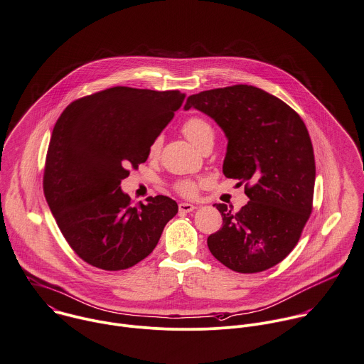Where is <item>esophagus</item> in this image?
Masks as SVG:
<instances>
[{
	"label": "esophagus",
	"mask_w": 364,
	"mask_h": 364,
	"mask_svg": "<svg viewBox=\"0 0 364 364\" xmlns=\"http://www.w3.org/2000/svg\"><path fill=\"white\" fill-rule=\"evenodd\" d=\"M178 208H179V212L181 213H189V212H192L193 209H196V206L195 205H192V203H179L178 205Z\"/></svg>",
	"instance_id": "1"
}]
</instances>
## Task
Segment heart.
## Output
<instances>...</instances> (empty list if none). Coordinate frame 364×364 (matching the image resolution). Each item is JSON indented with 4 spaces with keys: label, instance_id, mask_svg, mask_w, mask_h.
<instances>
[{
    "label": "heart",
    "instance_id": "obj_1",
    "mask_svg": "<svg viewBox=\"0 0 364 364\" xmlns=\"http://www.w3.org/2000/svg\"><path fill=\"white\" fill-rule=\"evenodd\" d=\"M182 132L198 148H200L203 144L215 139V131H213L212 125L200 117H192V118L186 119L182 125ZM159 148H161V138H155L149 146L151 155L156 154L159 151ZM175 189H176V192H179L183 196H193L198 191V186L193 181L183 179V181H179L175 183Z\"/></svg>",
    "mask_w": 364,
    "mask_h": 364
}]
</instances>
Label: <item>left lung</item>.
<instances>
[{
	"instance_id": "left-lung-1",
	"label": "left lung",
	"mask_w": 364,
	"mask_h": 364,
	"mask_svg": "<svg viewBox=\"0 0 364 364\" xmlns=\"http://www.w3.org/2000/svg\"><path fill=\"white\" fill-rule=\"evenodd\" d=\"M210 117L225 132L226 178L250 199L239 212L215 203L222 228L208 237L210 253L239 273L282 262L297 245L313 209L316 165L307 128L279 98L252 85L191 95L185 109Z\"/></svg>"
}]
</instances>
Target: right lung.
Returning a JSON list of instances; mask_svg holds the SVG:
<instances>
[{"label":"right lung","instance_id":"obj_1","mask_svg":"<svg viewBox=\"0 0 364 364\" xmlns=\"http://www.w3.org/2000/svg\"><path fill=\"white\" fill-rule=\"evenodd\" d=\"M185 100L179 91L114 87L71 102L50 141L44 195L68 245L87 263L124 270L145 259L178 213L164 195L131 205L121 181Z\"/></svg>","mask_w":364,"mask_h":364}]
</instances>
